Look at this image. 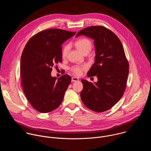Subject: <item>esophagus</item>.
I'll list each match as a JSON object with an SVG mask.
<instances>
[{
    "instance_id": "1",
    "label": "esophagus",
    "mask_w": 151,
    "mask_h": 151,
    "mask_svg": "<svg viewBox=\"0 0 151 151\" xmlns=\"http://www.w3.org/2000/svg\"><path fill=\"white\" fill-rule=\"evenodd\" d=\"M71 81H73V82H75V81H78V78H77V77H72V79H71Z\"/></svg>"
}]
</instances>
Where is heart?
<instances>
[{"label": "heart", "instance_id": "b5f03b06", "mask_svg": "<svg viewBox=\"0 0 151 151\" xmlns=\"http://www.w3.org/2000/svg\"><path fill=\"white\" fill-rule=\"evenodd\" d=\"M75 45L78 48V49H79L84 54L89 53L92 47V44L91 41L86 38H81L76 40L75 42ZM69 49H70V45L68 44L65 45L63 47L62 50V58H65L66 57L68 52ZM86 68H87L86 65H76L71 67L70 70L74 74L77 76H80L83 74V71L85 70H86Z\"/></svg>", "mask_w": 151, "mask_h": 151}]
</instances>
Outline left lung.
<instances>
[{"label":"left lung","mask_w":151,"mask_h":151,"mask_svg":"<svg viewBox=\"0 0 151 151\" xmlns=\"http://www.w3.org/2000/svg\"><path fill=\"white\" fill-rule=\"evenodd\" d=\"M84 35L94 40L95 62L88 72L90 77L96 76L97 83L82 80L80 96L84 104L91 110L103 112L112 108L125 91L129 64L123 45L111 30L94 25L80 30L76 37Z\"/></svg>","instance_id":"obj_1"}]
</instances>
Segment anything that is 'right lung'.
Returning a JSON list of instances; mask_svg holds the SVG:
<instances>
[{
	"mask_svg": "<svg viewBox=\"0 0 151 151\" xmlns=\"http://www.w3.org/2000/svg\"><path fill=\"white\" fill-rule=\"evenodd\" d=\"M76 32L50 28L33 35L21 57V85L31 106L41 113L58 108L71 77L65 74L56 80L51 77L53 66L62 62V45Z\"/></svg>",
	"mask_w": 151,
	"mask_h": 151,
	"instance_id": "obj_1",
	"label": "right lung"
}]
</instances>
